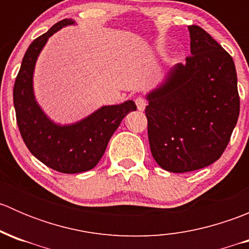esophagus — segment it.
Returning a JSON list of instances; mask_svg holds the SVG:
<instances>
[{"label":"esophagus","instance_id":"esophagus-1","mask_svg":"<svg viewBox=\"0 0 249 249\" xmlns=\"http://www.w3.org/2000/svg\"><path fill=\"white\" fill-rule=\"evenodd\" d=\"M135 102H136V106L139 110H144L145 106H147V101H145L144 97L142 96H139L136 100H135Z\"/></svg>","mask_w":249,"mask_h":249}]
</instances>
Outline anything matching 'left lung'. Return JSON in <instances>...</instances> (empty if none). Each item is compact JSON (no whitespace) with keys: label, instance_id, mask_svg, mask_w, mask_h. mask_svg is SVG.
Instances as JSON below:
<instances>
[{"label":"left lung","instance_id":"obj_1","mask_svg":"<svg viewBox=\"0 0 249 249\" xmlns=\"http://www.w3.org/2000/svg\"><path fill=\"white\" fill-rule=\"evenodd\" d=\"M188 29L192 55L145 96L152 155L160 167L176 173L217 161L240 114L232 57L200 26Z\"/></svg>","mask_w":249,"mask_h":249}]
</instances>
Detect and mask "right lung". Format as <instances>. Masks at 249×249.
I'll return each instance as SVG.
<instances>
[{
  "label": "right lung",
  "mask_w": 249,
  "mask_h": 249,
  "mask_svg": "<svg viewBox=\"0 0 249 249\" xmlns=\"http://www.w3.org/2000/svg\"><path fill=\"white\" fill-rule=\"evenodd\" d=\"M69 25H74V20H61L30 44L14 83L13 100L19 131L31 154L55 171L79 173L96 166L112 135L125 115L136 110V105L127 100L102 106L67 125L56 124L43 112L34 92L35 66L49 37Z\"/></svg>",
  "instance_id": "obj_1"
}]
</instances>
